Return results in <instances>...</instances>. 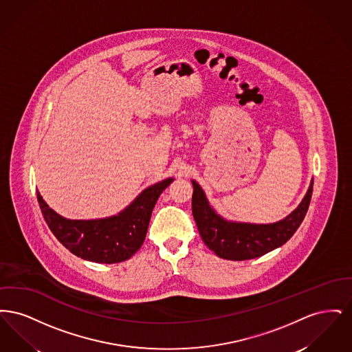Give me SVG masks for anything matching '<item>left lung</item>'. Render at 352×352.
<instances>
[{
	"mask_svg": "<svg viewBox=\"0 0 352 352\" xmlns=\"http://www.w3.org/2000/svg\"><path fill=\"white\" fill-rule=\"evenodd\" d=\"M192 215L204 244L226 260H251L285 244L301 226L309 210L313 182L301 204L286 218L273 224L232 223L211 208L201 186L192 181Z\"/></svg>",
	"mask_w": 352,
	"mask_h": 352,
	"instance_id": "8db88e82",
	"label": "left lung"
}]
</instances>
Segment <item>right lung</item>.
Masks as SVG:
<instances>
[{
	"label": "right lung",
	"instance_id": "obj_1",
	"mask_svg": "<svg viewBox=\"0 0 352 352\" xmlns=\"http://www.w3.org/2000/svg\"><path fill=\"white\" fill-rule=\"evenodd\" d=\"M174 179L168 178L144 190L118 217L99 220H68L36 195L42 215L51 232L75 256L99 263L115 264L131 258L148 232L151 211L162 191Z\"/></svg>",
	"mask_w": 352,
	"mask_h": 352
}]
</instances>
